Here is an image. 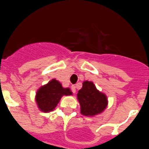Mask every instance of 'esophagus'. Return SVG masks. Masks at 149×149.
Wrapping results in <instances>:
<instances>
[{
	"label": "esophagus",
	"instance_id": "1",
	"mask_svg": "<svg viewBox=\"0 0 149 149\" xmlns=\"http://www.w3.org/2000/svg\"><path fill=\"white\" fill-rule=\"evenodd\" d=\"M71 90H72V93H76V86H74V85H72V86H71Z\"/></svg>",
	"mask_w": 149,
	"mask_h": 149
}]
</instances>
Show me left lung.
<instances>
[{
	"label": "left lung",
	"instance_id": "8db88e82",
	"mask_svg": "<svg viewBox=\"0 0 149 149\" xmlns=\"http://www.w3.org/2000/svg\"><path fill=\"white\" fill-rule=\"evenodd\" d=\"M77 100L80 106V113L86 117H93L101 113L107 108L108 100L105 93L98 91L93 82L86 80L78 91Z\"/></svg>",
	"mask_w": 149,
	"mask_h": 149
}]
</instances>
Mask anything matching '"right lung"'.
I'll return each mask as SVG.
<instances>
[{"instance_id": "add662e5", "label": "right lung", "mask_w": 149, "mask_h": 149, "mask_svg": "<svg viewBox=\"0 0 149 149\" xmlns=\"http://www.w3.org/2000/svg\"><path fill=\"white\" fill-rule=\"evenodd\" d=\"M70 95L72 93L70 88H64L60 82L52 79L37 91L36 102L41 111L49 113L56 108L63 96Z\"/></svg>"}]
</instances>
